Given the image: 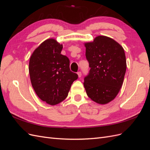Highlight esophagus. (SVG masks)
Segmentation results:
<instances>
[{
	"instance_id": "obj_1",
	"label": "esophagus",
	"mask_w": 150,
	"mask_h": 150,
	"mask_svg": "<svg viewBox=\"0 0 150 150\" xmlns=\"http://www.w3.org/2000/svg\"><path fill=\"white\" fill-rule=\"evenodd\" d=\"M77 74H78V77H79V78H81V75H82V73H81V71H79V72H77Z\"/></svg>"
}]
</instances>
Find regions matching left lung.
<instances>
[{"label": "left lung", "mask_w": 150, "mask_h": 150, "mask_svg": "<svg viewBox=\"0 0 150 150\" xmlns=\"http://www.w3.org/2000/svg\"><path fill=\"white\" fill-rule=\"evenodd\" d=\"M86 57L91 68L84 80L89 98L98 104L111 101L118 94L126 70L125 51L120 44L99 35L85 43Z\"/></svg>", "instance_id": "left-lung-1"}]
</instances>
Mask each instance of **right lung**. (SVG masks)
Here are the masks:
<instances>
[{
  "label": "right lung",
  "instance_id": "1",
  "mask_svg": "<svg viewBox=\"0 0 150 150\" xmlns=\"http://www.w3.org/2000/svg\"><path fill=\"white\" fill-rule=\"evenodd\" d=\"M62 49V44L49 39L35 50L29 61L32 86L38 97L51 105L64 100L78 78L70 70L69 58L61 54Z\"/></svg>",
  "mask_w": 150,
  "mask_h": 150
}]
</instances>
